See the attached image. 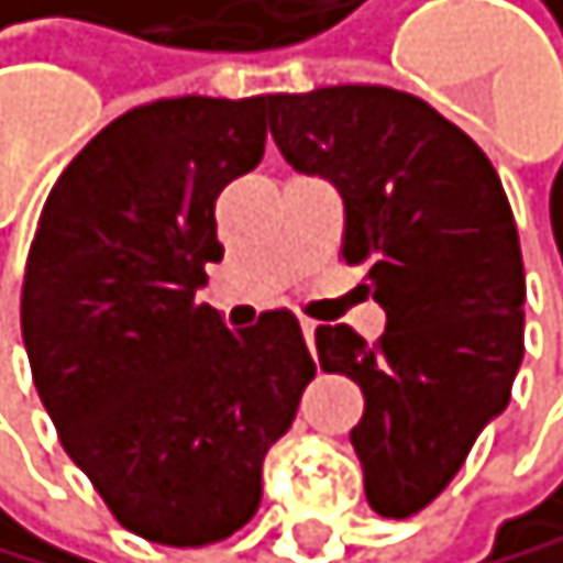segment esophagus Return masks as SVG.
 Instances as JSON below:
<instances>
[{
  "label": "esophagus",
  "mask_w": 563,
  "mask_h": 563,
  "mask_svg": "<svg viewBox=\"0 0 563 563\" xmlns=\"http://www.w3.org/2000/svg\"><path fill=\"white\" fill-rule=\"evenodd\" d=\"M316 330H319V322H316V319H308V316H301V333H305L308 351H316Z\"/></svg>",
  "instance_id": "obj_1"
}]
</instances>
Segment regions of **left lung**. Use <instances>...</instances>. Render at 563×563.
<instances>
[{"instance_id":"obj_1","label":"left lung","mask_w":563,"mask_h":563,"mask_svg":"<svg viewBox=\"0 0 563 563\" xmlns=\"http://www.w3.org/2000/svg\"><path fill=\"white\" fill-rule=\"evenodd\" d=\"M276 148L344 198L340 262L386 311L376 344L319 325L322 372L362 386L351 429L365 497L411 518L451 486L475 437L511 400L526 354V265L486 152L419 95L333 85L269 95Z\"/></svg>"}]
</instances>
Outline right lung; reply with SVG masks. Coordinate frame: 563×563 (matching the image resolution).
Returning <instances> with one entry per match:
<instances>
[{
	"label": "right lung",
	"mask_w": 563,
	"mask_h": 563,
	"mask_svg": "<svg viewBox=\"0 0 563 563\" xmlns=\"http://www.w3.org/2000/svg\"><path fill=\"white\" fill-rule=\"evenodd\" d=\"M265 95L158 98L98 131L37 216L20 287L37 397L123 529L209 547L262 504V461L316 376L298 316L195 301L216 198L262 163Z\"/></svg>",
	"instance_id": "1"
}]
</instances>
